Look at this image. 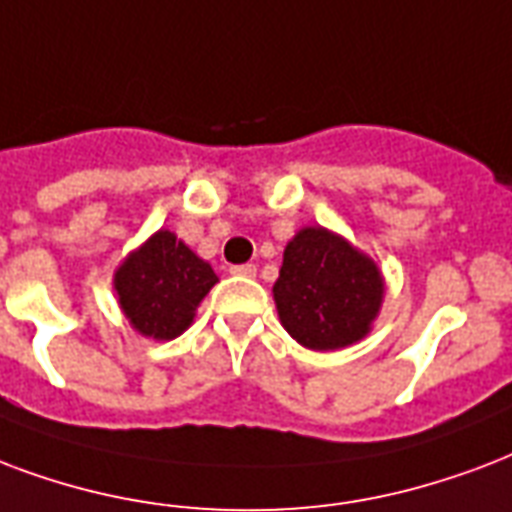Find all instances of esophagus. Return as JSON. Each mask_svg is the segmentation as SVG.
<instances>
[{
  "label": "esophagus",
  "mask_w": 512,
  "mask_h": 512,
  "mask_svg": "<svg viewBox=\"0 0 512 512\" xmlns=\"http://www.w3.org/2000/svg\"><path fill=\"white\" fill-rule=\"evenodd\" d=\"M230 273H233V276H247V279H252V276H255V273H257V268L252 263H247V265H230Z\"/></svg>",
  "instance_id": "obj_1"
}]
</instances>
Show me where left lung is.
Returning a JSON list of instances; mask_svg holds the SVG:
<instances>
[{
	"label": "left lung",
	"mask_w": 512,
	"mask_h": 512,
	"mask_svg": "<svg viewBox=\"0 0 512 512\" xmlns=\"http://www.w3.org/2000/svg\"><path fill=\"white\" fill-rule=\"evenodd\" d=\"M273 300L284 330L306 349L362 341L384 303V276L365 252L327 228H300L284 249Z\"/></svg>",
	"instance_id": "left-lung-1"
}]
</instances>
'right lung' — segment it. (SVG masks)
Instances as JSON below:
<instances>
[{"label": "right lung", "mask_w": 512, "mask_h": 512, "mask_svg": "<svg viewBox=\"0 0 512 512\" xmlns=\"http://www.w3.org/2000/svg\"><path fill=\"white\" fill-rule=\"evenodd\" d=\"M112 284L136 333L171 341L193 325L195 308L217 284V273L171 230H158L117 265Z\"/></svg>", "instance_id": "right-lung-1"}]
</instances>
